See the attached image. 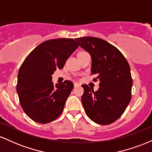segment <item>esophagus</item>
Returning <instances> with one entry per match:
<instances>
[{"instance_id":"1","label":"esophagus","mask_w":152,"mask_h":152,"mask_svg":"<svg viewBox=\"0 0 152 152\" xmlns=\"http://www.w3.org/2000/svg\"><path fill=\"white\" fill-rule=\"evenodd\" d=\"M79 86V83H74V87H77V86Z\"/></svg>"}]
</instances>
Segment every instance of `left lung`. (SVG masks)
<instances>
[{"instance_id":"obj_1","label":"left lung","mask_w":152,"mask_h":152,"mask_svg":"<svg viewBox=\"0 0 152 152\" xmlns=\"http://www.w3.org/2000/svg\"><path fill=\"white\" fill-rule=\"evenodd\" d=\"M78 46L91 57V74L99 80V88L94 91L88 85L81 102L90 119L102 125H108L123 114L132 98V78L130 66L118 48L102 38H76Z\"/></svg>"}]
</instances>
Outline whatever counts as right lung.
Listing matches in <instances>:
<instances>
[{
  "instance_id": "obj_1",
  "label": "right lung",
  "mask_w": 152,
  "mask_h": 152,
  "mask_svg": "<svg viewBox=\"0 0 152 152\" xmlns=\"http://www.w3.org/2000/svg\"><path fill=\"white\" fill-rule=\"evenodd\" d=\"M78 47L73 38L46 41L34 48L19 69L16 91L24 112L34 121L47 124L61 114L74 88L70 81L53 86L52 75L63 69Z\"/></svg>"
}]
</instances>
